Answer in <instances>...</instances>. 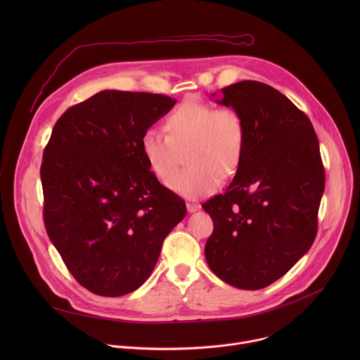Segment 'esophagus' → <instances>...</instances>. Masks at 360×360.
Returning a JSON list of instances; mask_svg holds the SVG:
<instances>
[{
    "label": "esophagus",
    "mask_w": 360,
    "mask_h": 360,
    "mask_svg": "<svg viewBox=\"0 0 360 360\" xmlns=\"http://www.w3.org/2000/svg\"><path fill=\"white\" fill-rule=\"evenodd\" d=\"M186 210H188V212H195V211L199 210V205L193 203V202H188L186 203Z\"/></svg>",
    "instance_id": "obj_1"
}]
</instances>
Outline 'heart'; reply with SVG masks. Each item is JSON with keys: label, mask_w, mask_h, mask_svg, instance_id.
Instances as JSON below:
<instances>
[{"label": "heart", "mask_w": 360, "mask_h": 360, "mask_svg": "<svg viewBox=\"0 0 360 360\" xmlns=\"http://www.w3.org/2000/svg\"><path fill=\"white\" fill-rule=\"evenodd\" d=\"M167 132L149 128L142 134L141 150L150 171L167 181L176 167L178 148L186 144L188 167L176 173L168 185L185 198L212 193L232 176L242 161L246 128L239 111L215 108L202 101L188 99L168 117Z\"/></svg>", "instance_id": "heart-1"}]
</instances>
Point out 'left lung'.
I'll return each instance as SVG.
<instances>
[{
    "mask_svg": "<svg viewBox=\"0 0 360 360\" xmlns=\"http://www.w3.org/2000/svg\"><path fill=\"white\" fill-rule=\"evenodd\" d=\"M221 91L218 104L240 112L246 141L225 193L202 205L214 221L205 258L224 282L256 290L311 249L325 169L311 120L283 94L249 79Z\"/></svg>",
    "mask_w": 360,
    "mask_h": 360,
    "instance_id": "obj_1",
    "label": "left lung"
}]
</instances>
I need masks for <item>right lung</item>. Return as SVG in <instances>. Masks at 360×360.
I'll use <instances>...</instances> for the list:
<instances>
[{
  "label": "right lung",
  "mask_w": 360,
  "mask_h": 360,
  "mask_svg": "<svg viewBox=\"0 0 360 360\" xmlns=\"http://www.w3.org/2000/svg\"><path fill=\"white\" fill-rule=\"evenodd\" d=\"M162 94L101 91L68 108L44 149L46 233L77 279L99 296L138 289L185 202L149 171L142 134L169 112Z\"/></svg>",
  "instance_id": "obj_1"
}]
</instances>
